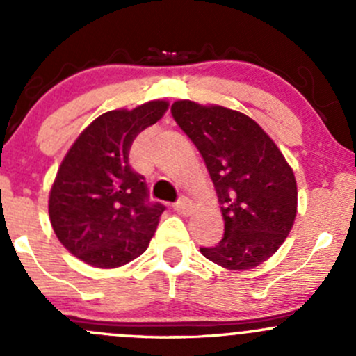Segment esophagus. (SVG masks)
Wrapping results in <instances>:
<instances>
[{"mask_svg": "<svg viewBox=\"0 0 356 356\" xmlns=\"http://www.w3.org/2000/svg\"><path fill=\"white\" fill-rule=\"evenodd\" d=\"M193 208H195V204H193L191 200L186 198V196H182V198L174 204V210L181 215H189L193 211Z\"/></svg>", "mask_w": 356, "mask_h": 356, "instance_id": "obj_1", "label": "esophagus"}]
</instances>
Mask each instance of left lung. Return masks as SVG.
I'll return each mask as SVG.
<instances>
[{"label":"left lung","mask_w":356,"mask_h":356,"mask_svg":"<svg viewBox=\"0 0 356 356\" xmlns=\"http://www.w3.org/2000/svg\"><path fill=\"white\" fill-rule=\"evenodd\" d=\"M172 117L195 143L224 217V238L201 254L229 270L253 268L288 238L298 191L291 167L264 129L236 110L181 99Z\"/></svg>","instance_id":"obj_1"}]
</instances>
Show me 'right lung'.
Here are the masks:
<instances>
[{"instance_id":"1","label":"right lung","mask_w":356,"mask_h":356,"mask_svg":"<svg viewBox=\"0 0 356 356\" xmlns=\"http://www.w3.org/2000/svg\"><path fill=\"white\" fill-rule=\"evenodd\" d=\"M167 102L111 110L68 149L49 193L53 231L74 257L99 268L129 264L146 251L165 207L149 200L146 179L129 163L141 131L156 124Z\"/></svg>"}]
</instances>
